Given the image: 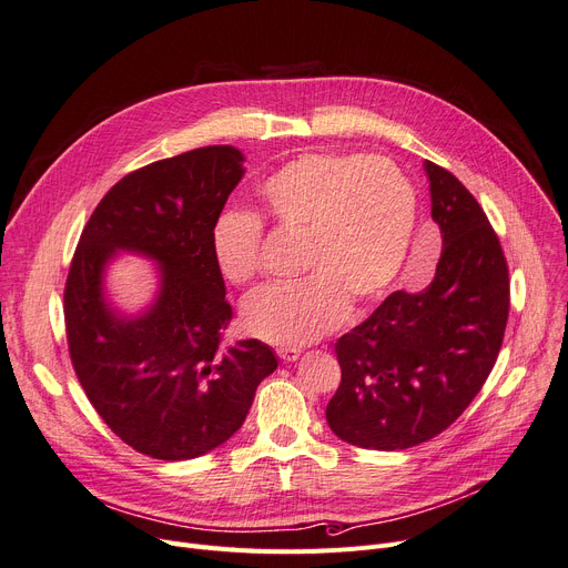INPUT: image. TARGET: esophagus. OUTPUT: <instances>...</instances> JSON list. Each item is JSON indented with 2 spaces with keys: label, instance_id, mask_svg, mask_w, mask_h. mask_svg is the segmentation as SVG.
Instances as JSON below:
<instances>
[{
  "label": "esophagus",
  "instance_id": "esophagus-1",
  "mask_svg": "<svg viewBox=\"0 0 568 568\" xmlns=\"http://www.w3.org/2000/svg\"><path fill=\"white\" fill-rule=\"evenodd\" d=\"M276 354L283 362H296L302 356V347H278Z\"/></svg>",
  "mask_w": 568,
  "mask_h": 568
}]
</instances>
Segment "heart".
<instances>
[{
    "instance_id": "obj_1",
    "label": "heart",
    "mask_w": 568,
    "mask_h": 568,
    "mask_svg": "<svg viewBox=\"0 0 568 568\" xmlns=\"http://www.w3.org/2000/svg\"><path fill=\"white\" fill-rule=\"evenodd\" d=\"M266 216L304 239L308 276L266 285L244 302L246 332L281 347L332 334L349 313L373 308L405 264L419 202L407 174L392 161L362 154H304L260 186ZM264 223L251 212H223L212 227L221 274L251 283L262 268Z\"/></svg>"
}]
</instances>
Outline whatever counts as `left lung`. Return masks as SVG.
<instances>
[{
    "instance_id": "1",
    "label": "left lung",
    "mask_w": 568,
    "mask_h": 568,
    "mask_svg": "<svg viewBox=\"0 0 568 568\" xmlns=\"http://www.w3.org/2000/svg\"><path fill=\"white\" fill-rule=\"evenodd\" d=\"M424 170L442 232L433 283L389 294L336 343L326 424L362 449H409L449 428L481 392L509 320V266L481 204L449 170Z\"/></svg>"
}]
</instances>
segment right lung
Instances as JSON below:
<instances>
[{"mask_svg":"<svg viewBox=\"0 0 568 568\" xmlns=\"http://www.w3.org/2000/svg\"><path fill=\"white\" fill-rule=\"evenodd\" d=\"M244 176L230 144L149 163L105 193L87 221L64 287L69 354L108 428L159 460L204 456L242 428L257 384L278 368L251 338L221 345L232 320L212 227ZM160 264L158 300L124 316L104 300L119 251Z\"/></svg>","mask_w":568,"mask_h":568,"instance_id":"1","label":"right lung"}]
</instances>
